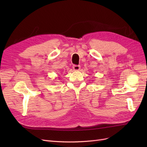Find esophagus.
Listing matches in <instances>:
<instances>
[{"instance_id":"esophagus-1","label":"esophagus","mask_w":147,"mask_h":147,"mask_svg":"<svg viewBox=\"0 0 147 147\" xmlns=\"http://www.w3.org/2000/svg\"><path fill=\"white\" fill-rule=\"evenodd\" d=\"M73 69L74 70H79L80 69V65H73Z\"/></svg>"}]
</instances>
